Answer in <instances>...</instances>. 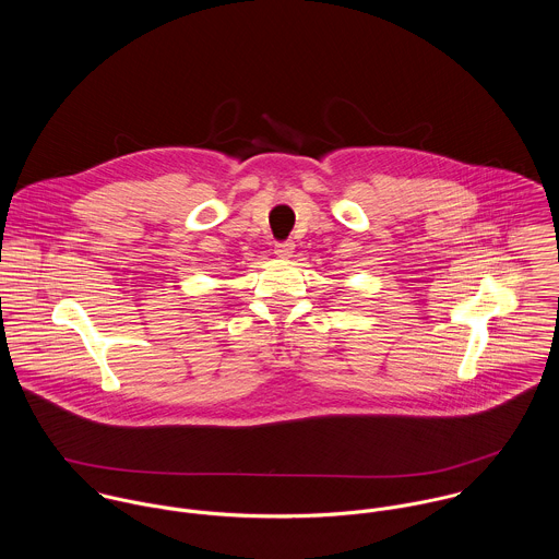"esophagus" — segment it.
<instances>
[{
    "label": "esophagus",
    "mask_w": 559,
    "mask_h": 559,
    "mask_svg": "<svg viewBox=\"0 0 559 559\" xmlns=\"http://www.w3.org/2000/svg\"><path fill=\"white\" fill-rule=\"evenodd\" d=\"M293 253H295V242L286 240V242H277L275 245V255L280 260H288V258H293Z\"/></svg>",
    "instance_id": "1"
}]
</instances>
